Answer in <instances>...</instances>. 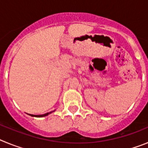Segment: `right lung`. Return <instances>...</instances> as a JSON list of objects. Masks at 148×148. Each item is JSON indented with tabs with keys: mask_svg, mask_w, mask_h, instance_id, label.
Returning a JSON list of instances; mask_svg holds the SVG:
<instances>
[{
	"mask_svg": "<svg viewBox=\"0 0 148 148\" xmlns=\"http://www.w3.org/2000/svg\"><path fill=\"white\" fill-rule=\"evenodd\" d=\"M50 113H45V114H43V115H30V116H35V117H44V116H47L48 114H49Z\"/></svg>",
	"mask_w": 148,
	"mask_h": 148,
	"instance_id": "add662e5",
	"label": "right lung"
}]
</instances>
